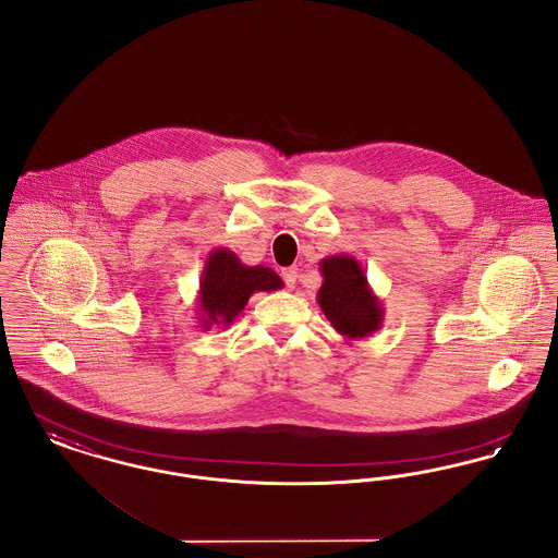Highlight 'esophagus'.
I'll list each match as a JSON object with an SVG mask.
<instances>
[{"instance_id": "obj_1", "label": "esophagus", "mask_w": 558, "mask_h": 558, "mask_svg": "<svg viewBox=\"0 0 558 558\" xmlns=\"http://www.w3.org/2000/svg\"><path fill=\"white\" fill-rule=\"evenodd\" d=\"M281 277H283V281H286L288 288H293L295 281H298V268H295V266L283 268V270H281Z\"/></svg>"}]
</instances>
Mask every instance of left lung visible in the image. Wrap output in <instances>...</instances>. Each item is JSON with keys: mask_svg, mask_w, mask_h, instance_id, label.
Instances as JSON below:
<instances>
[{"mask_svg": "<svg viewBox=\"0 0 558 558\" xmlns=\"http://www.w3.org/2000/svg\"><path fill=\"white\" fill-rule=\"evenodd\" d=\"M323 275L317 302L323 315L344 340H363L384 323V304L374 293L361 263L351 254L327 256L319 263Z\"/></svg>", "mask_w": 558, "mask_h": 558, "instance_id": "left-lung-1", "label": "left lung"}]
</instances>
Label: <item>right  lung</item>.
Returning <instances> with one entry per match:
<instances>
[{
	"label": "right lung",
	"mask_w": 558,
	"mask_h": 558,
	"mask_svg": "<svg viewBox=\"0 0 558 558\" xmlns=\"http://www.w3.org/2000/svg\"><path fill=\"white\" fill-rule=\"evenodd\" d=\"M281 277L268 266H245L235 252L216 247L209 252L199 279L197 319L207 331L211 325L229 327L241 315L252 293L277 292Z\"/></svg>",
	"instance_id": "add662e5"
}]
</instances>
